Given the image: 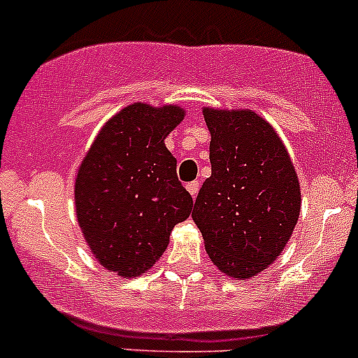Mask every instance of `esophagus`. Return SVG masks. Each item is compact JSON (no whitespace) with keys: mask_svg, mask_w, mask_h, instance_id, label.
Returning a JSON list of instances; mask_svg holds the SVG:
<instances>
[{"mask_svg":"<svg viewBox=\"0 0 358 358\" xmlns=\"http://www.w3.org/2000/svg\"><path fill=\"white\" fill-rule=\"evenodd\" d=\"M187 190H189L190 196H192L194 199H196L197 190H199V182H190V183H187Z\"/></svg>","mask_w":358,"mask_h":358,"instance_id":"esophagus-1","label":"esophagus"}]
</instances>
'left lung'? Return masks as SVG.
<instances>
[{
  "label": "left lung",
  "instance_id": "left-lung-1",
  "mask_svg": "<svg viewBox=\"0 0 358 358\" xmlns=\"http://www.w3.org/2000/svg\"><path fill=\"white\" fill-rule=\"evenodd\" d=\"M211 176L192 218L223 273L249 279L282 252L299 216V183L286 147L251 110L204 109Z\"/></svg>",
  "mask_w": 358,
  "mask_h": 358
}]
</instances>
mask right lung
<instances>
[{"label":"right lung","instance_id":"right-lung-1","mask_svg":"<svg viewBox=\"0 0 358 358\" xmlns=\"http://www.w3.org/2000/svg\"><path fill=\"white\" fill-rule=\"evenodd\" d=\"M183 119L176 106L133 103L107 122L76 178V211L86 243L107 270L136 277L168 248L192 197L176 176L164 138Z\"/></svg>","mask_w":358,"mask_h":358}]
</instances>
